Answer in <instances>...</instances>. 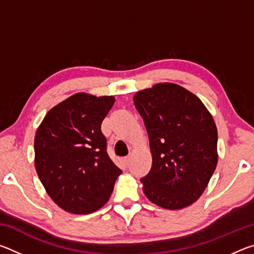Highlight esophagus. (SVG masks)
<instances>
[{
	"label": "esophagus",
	"mask_w": 254,
	"mask_h": 254,
	"mask_svg": "<svg viewBox=\"0 0 254 254\" xmlns=\"http://www.w3.org/2000/svg\"><path fill=\"white\" fill-rule=\"evenodd\" d=\"M123 163L126 165V167H127L128 163H130V157H124L123 158Z\"/></svg>",
	"instance_id": "obj_1"
}]
</instances>
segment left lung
<instances>
[{"label":"left lung","mask_w":254,"mask_h":254,"mask_svg":"<svg viewBox=\"0 0 254 254\" xmlns=\"http://www.w3.org/2000/svg\"><path fill=\"white\" fill-rule=\"evenodd\" d=\"M149 134L152 166L141 178L144 195L160 207L180 209L199 198L217 165V128L198 97L162 83L133 96Z\"/></svg>","instance_id":"obj_1"}]
</instances>
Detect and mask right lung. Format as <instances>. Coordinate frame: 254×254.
Wrapping results in <instances>:
<instances>
[{
    "label": "right lung",
    "mask_w": 254,
    "mask_h": 254,
    "mask_svg": "<svg viewBox=\"0 0 254 254\" xmlns=\"http://www.w3.org/2000/svg\"><path fill=\"white\" fill-rule=\"evenodd\" d=\"M113 96L78 93L46 114L34 137V166L60 208L93 213L106 204L122 170L107 154L101 130Z\"/></svg>",
    "instance_id": "add662e5"
}]
</instances>
